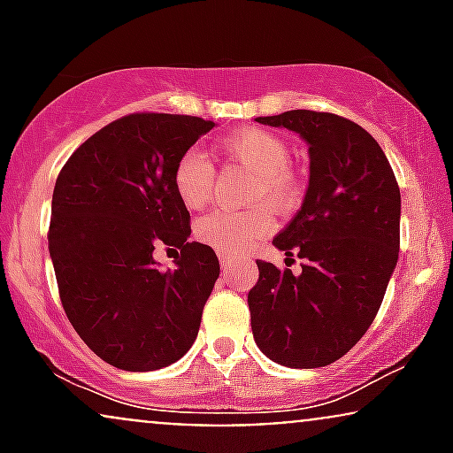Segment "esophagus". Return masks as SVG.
Returning a JSON list of instances; mask_svg holds the SVG:
<instances>
[{"label":"esophagus","mask_w":453,"mask_h":453,"mask_svg":"<svg viewBox=\"0 0 453 453\" xmlns=\"http://www.w3.org/2000/svg\"><path fill=\"white\" fill-rule=\"evenodd\" d=\"M219 262H221V268L226 270L227 266H232L234 256H232V253H227V251H219Z\"/></svg>","instance_id":"1"}]
</instances>
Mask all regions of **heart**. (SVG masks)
Returning a JSON list of instances; mask_svg holds the SVG:
<instances>
[{
    "instance_id": "heart-1",
    "label": "heart",
    "mask_w": 453,
    "mask_h": 453,
    "mask_svg": "<svg viewBox=\"0 0 453 453\" xmlns=\"http://www.w3.org/2000/svg\"><path fill=\"white\" fill-rule=\"evenodd\" d=\"M223 150L232 161L256 174L251 202H264L249 211L217 209L196 223V236L217 251L238 253L256 244L273 230L274 211L285 212L300 196L298 176L289 165L288 142L266 129L249 127L223 140ZM174 189L189 209H202L215 194V168L202 150L189 149L174 165Z\"/></svg>"
}]
</instances>
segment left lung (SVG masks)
<instances>
[{
  "mask_svg": "<svg viewBox=\"0 0 453 453\" xmlns=\"http://www.w3.org/2000/svg\"><path fill=\"white\" fill-rule=\"evenodd\" d=\"M257 123L309 142L311 179L300 211L273 241L304 259L303 273L257 259L247 298L253 339L283 366H327L371 327L398 262L396 176L377 140L339 114L288 111Z\"/></svg>",
  "mask_w": 453,
  "mask_h": 453,
  "instance_id": "8db88e82",
  "label": "left lung"
}]
</instances>
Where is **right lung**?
<instances>
[{
	"mask_svg": "<svg viewBox=\"0 0 453 453\" xmlns=\"http://www.w3.org/2000/svg\"><path fill=\"white\" fill-rule=\"evenodd\" d=\"M212 121L134 112L78 147L57 176L49 251L64 311L87 347L123 371H157L194 345L219 277L209 244L189 242L174 165ZM179 248L174 271L155 246Z\"/></svg>",
	"mask_w": 453,
	"mask_h": 453,
	"instance_id": "right-lung-1",
	"label": "right lung"
}]
</instances>
